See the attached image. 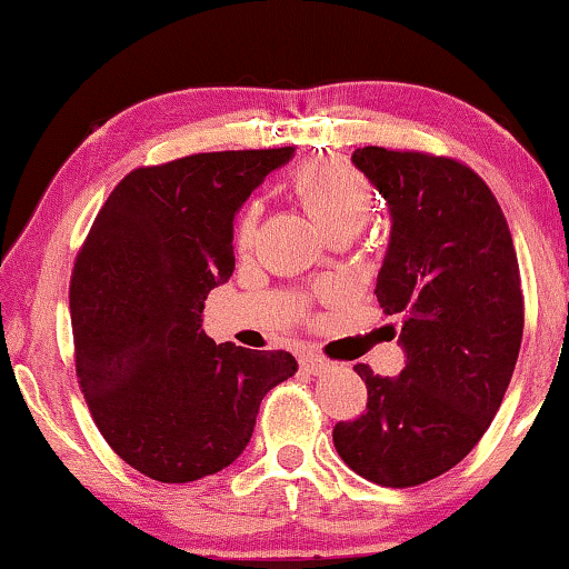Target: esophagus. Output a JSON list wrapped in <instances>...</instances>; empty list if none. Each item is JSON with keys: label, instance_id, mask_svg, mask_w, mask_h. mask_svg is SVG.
<instances>
[{"label": "esophagus", "instance_id": "esophagus-1", "mask_svg": "<svg viewBox=\"0 0 569 569\" xmlns=\"http://www.w3.org/2000/svg\"><path fill=\"white\" fill-rule=\"evenodd\" d=\"M299 363H301V371L315 373V376L330 371V361H327V358H322V356H317V353H303Z\"/></svg>", "mask_w": 569, "mask_h": 569}]
</instances>
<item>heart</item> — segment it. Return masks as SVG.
<instances>
[{"label": "heart", "mask_w": 569, "mask_h": 569, "mask_svg": "<svg viewBox=\"0 0 569 569\" xmlns=\"http://www.w3.org/2000/svg\"><path fill=\"white\" fill-rule=\"evenodd\" d=\"M296 198L307 208L319 229L327 237H353L371 213V186L361 172L340 162V159H315L293 174L291 182ZM254 237V211L242 216L237 229V247L250 250Z\"/></svg>", "instance_id": "1"}]
</instances>
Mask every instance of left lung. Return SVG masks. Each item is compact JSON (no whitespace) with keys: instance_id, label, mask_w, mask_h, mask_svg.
<instances>
[{"instance_id":"8db88e82","label":"left lung","mask_w":569,"mask_h":569,"mask_svg":"<svg viewBox=\"0 0 569 569\" xmlns=\"http://www.w3.org/2000/svg\"><path fill=\"white\" fill-rule=\"evenodd\" d=\"M353 164L389 206L376 299L402 317L399 376L358 363L366 412L332 441L356 475L415 487L456 467L498 412L523 338L513 237L475 170L422 151L363 147Z\"/></svg>"}]
</instances>
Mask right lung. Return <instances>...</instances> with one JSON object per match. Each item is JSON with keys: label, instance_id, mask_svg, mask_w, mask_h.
<instances>
[{"label": "right lung", "instance_id": "add662e5", "mask_svg": "<svg viewBox=\"0 0 569 569\" xmlns=\"http://www.w3.org/2000/svg\"><path fill=\"white\" fill-rule=\"evenodd\" d=\"M293 149L190 154L139 167L100 208L71 273L79 387L108 446L180 485L229 467L262 397L296 373L286 350L201 330L211 288L234 273V216Z\"/></svg>", "mask_w": 569, "mask_h": 569}]
</instances>
